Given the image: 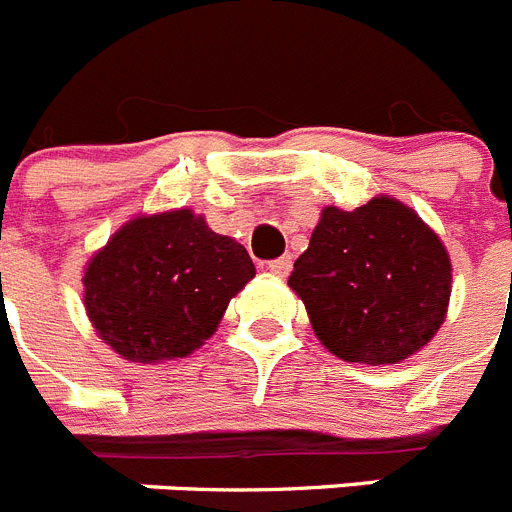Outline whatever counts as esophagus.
Returning a JSON list of instances; mask_svg holds the SVG:
<instances>
[{"label":"esophagus","instance_id":"obj_1","mask_svg":"<svg viewBox=\"0 0 512 512\" xmlns=\"http://www.w3.org/2000/svg\"><path fill=\"white\" fill-rule=\"evenodd\" d=\"M266 269H269L271 274H277V277H287L289 271H292V256H279V259L269 261Z\"/></svg>","mask_w":512,"mask_h":512}]
</instances>
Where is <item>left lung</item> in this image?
<instances>
[{
	"label": "left lung",
	"mask_w": 512,
	"mask_h": 512,
	"mask_svg": "<svg viewBox=\"0 0 512 512\" xmlns=\"http://www.w3.org/2000/svg\"><path fill=\"white\" fill-rule=\"evenodd\" d=\"M289 287L328 351L343 361L397 364L443 323L451 261L410 207L377 197L354 212L325 207Z\"/></svg>",
	"instance_id": "left-lung-1"
}]
</instances>
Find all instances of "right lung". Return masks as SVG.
<instances>
[{
  "mask_svg": "<svg viewBox=\"0 0 512 512\" xmlns=\"http://www.w3.org/2000/svg\"><path fill=\"white\" fill-rule=\"evenodd\" d=\"M256 274L241 243L189 210L138 217L84 274V305L107 346L130 361L192 354L215 333L230 297Z\"/></svg>",
  "mask_w": 512,
  "mask_h": 512,
  "instance_id": "obj_1",
  "label": "right lung"
}]
</instances>
